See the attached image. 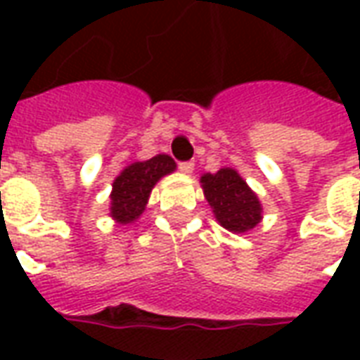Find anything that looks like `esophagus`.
I'll list each match as a JSON object with an SVG mask.
<instances>
[{
	"label": "esophagus",
	"instance_id": "obj_1",
	"mask_svg": "<svg viewBox=\"0 0 360 360\" xmlns=\"http://www.w3.org/2000/svg\"><path fill=\"white\" fill-rule=\"evenodd\" d=\"M179 169L183 173H187V175H191V173L195 172V164H193V162H181Z\"/></svg>",
	"mask_w": 360,
	"mask_h": 360
}]
</instances>
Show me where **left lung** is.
Listing matches in <instances>:
<instances>
[{
  "mask_svg": "<svg viewBox=\"0 0 360 360\" xmlns=\"http://www.w3.org/2000/svg\"><path fill=\"white\" fill-rule=\"evenodd\" d=\"M214 218L231 233H247L262 221V204L233 167H221L200 177Z\"/></svg>",
  "mask_w": 360,
  "mask_h": 360,
  "instance_id": "1",
  "label": "left lung"
}]
</instances>
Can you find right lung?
<instances>
[{
  "label": "right lung",
  "mask_w": 360,
  "mask_h": 360,
  "mask_svg": "<svg viewBox=\"0 0 360 360\" xmlns=\"http://www.w3.org/2000/svg\"><path fill=\"white\" fill-rule=\"evenodd\" d=\"M175 167L177 164L167 154H158L144 162L127 165L111 183L110 216L115 219V224L127 226L141 218L142 212L146 210L152 188L162 177L175 172Z\"/></svg>",
  "instance_id": "obj_1"
}]
</instances>
